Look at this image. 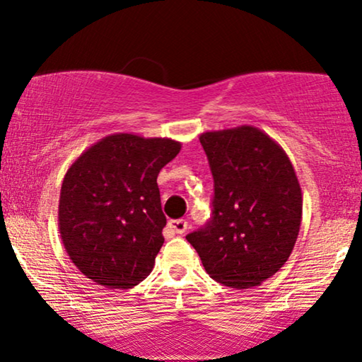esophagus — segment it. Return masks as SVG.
Returning a JSON list of instances; mask_svg holds the SVG:
<instances>
[{
	"label": "esophagus",
	"instance_id": "34e87169",
	"mask_svg": "<svg viewBox=\"0 0 362 362\" xmlns=\"http://www.w3.org/2000/svg\"><path fill=\"white\" fill-rule=\"evenodd\" d=\"M168 228L171 230L173 233H177V235H182L187 230V222L185 218H177V220H171L168 223Z\"/></svg>",
	"mask_w": 362,
	"mask_h": 362
}]
</instances>
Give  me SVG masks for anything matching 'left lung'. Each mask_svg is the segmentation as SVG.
<instances>
[{
    "mask_svg": "<svg viewBox=\"0 0 362 362\" xmlns=\"http://www.w3.org/2000/svg\"><path fill=\"white\" fill-rule=\"evenodd\" d=\"M214 176L212 218L187 235L214 281L248 289L276 274L294 250L302 189L289 156L253 125L201 134Z\"/></svg>",
    "mask_w": 362,
    "mask_h": 362,
    "instance_id": "obj_1",
    "label": "left lung"
}]
</instances>
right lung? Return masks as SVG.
<instances>
[{"label":"right lung","mask_w":362,"mask_h":362,"mask_svg":"<svg viewBox=\"0 0 362 362\" xmlns=\"http://www.w3.org/2000/svg\"><path fill=\"white\" fill-rule=\"evenodd\" d=\"M180 150L171 139L112 134L73 161L62 182L59 230L88 279L130 289L153 269L166 225L156 177Z\"/></svg>","instance_id":"add662e5"}]
</instances>
